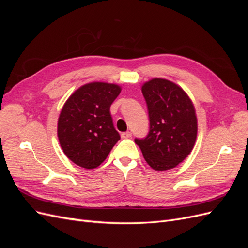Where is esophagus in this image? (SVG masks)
<instances>
[{"instance_id":"obj_1","label":"esophagus","mask_w":248,"mask_h":248,"mask_svg":"<svg viewBox=\"0 0 248 248\" xmlns=\"http://www.w3.org/2000/svg\"><path fill=\"white\" fill-rule=\"evenodd\" d=\"M121 138H122V139H129V138H131V132H130V131L122 132V133H121Z\"/></svg>"}]
</instances>
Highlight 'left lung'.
Wrapping results in <instances>:
<instances>
[{
    "instance_id": "8db88e82",
    "label": "left lung",
    "mask_w": 248,
    "mask_h": 248,
    "mask_svg": "<svg viewBox=\"0 0 248 248\" xmlns=\"http://www.w3.org/2000/svg\"><path fill=\"white\" fill-rule=\"evenodd\" d=\"M148 108L150 129L134 141L155 170L176 168L191 152L197 140L198 120L193 103L184 90L164 78H153L141 87Z\"/></svg>"
}]
</instances>
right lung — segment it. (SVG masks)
I'll list each match as a JSON object with an SVG mask.
<instances>
[{"label": "right lung", "mask_w": 248, "mask_h": 248, "mask_svg": "<svg viewBox=\"0 0 248 248\" xmlns=\"http://www.w3.org/2000/svg\"><path fill=\"white\" fill-rule=\"evenodd\" d=\"M121 87L94 81L78 88L60 112L58 138L65 155L80 168L95 169L120 140L110 106Z\"/></svg>", "instance_id": "right-lung-1"}]
</instances>
